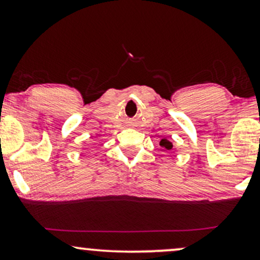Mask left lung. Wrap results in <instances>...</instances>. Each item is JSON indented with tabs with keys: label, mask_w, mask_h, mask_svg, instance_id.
Instances as JSON below:
<instances>
[{
	"label": "left lung",
	"mask_w": 260,
	"mask_h": 260,
	"mask_svg": "<svg viewBox=\"0 0 260 260\" xmlns=\"http://www.w3.org/2000/svg\"><path fill=\"white\" fill-rule=\"evenodd\" d=\"M159 145L162 146V147H164V149H166V150H172L173 149V144L170 143L168 139H166V138H164V139H162V140L159 141Z\"/></svg>",
	"instance_id": "left-lung-1"
}]
</instances>
